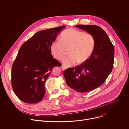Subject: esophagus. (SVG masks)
I'll return each instance as SVG.
<instances>
[{
	"label": "esophagus",
	"instance_id": "34e87169",
	"mask_svg": "<svg viewBox=\"0 0 129 129\" xmlns=\"http://www.w3.org/2000/svg\"><path fill=\"white\" fill-rule=\"evenodd\" d=\"M66 69H67V67L64 66V64H62L61 65V69H62V70H66Z\"/></svg>",
	"mask_w": 129,
	"mask_h": 129
}]
</instances>
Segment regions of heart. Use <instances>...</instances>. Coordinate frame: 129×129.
<instances>
[{
	"label": "heart",
	"instance_id": "heart-1",
	"mask_svg": "<svg viewBox=\"0 0 129 129\" xmlns=\"http://www.w3.org/2000/svg\"><path fill=\"white\" fill-rule=\"evenodd\" d=\"M95 46V40L92 34L69 28L61 33L60 40L51 44L50 51L54 58L61 60L70 49V55L64 59L63 63L67 67H72L78 62H86L92 55Z\"/></svg>",
	"mask_w": 129,
	"mask_h": 129
}]
</instances>
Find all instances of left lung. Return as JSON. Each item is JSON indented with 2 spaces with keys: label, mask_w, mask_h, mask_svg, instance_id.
I'll use <instances>...</instances> for the list:
<instances>
[{
  "label": "left lung",
  "mask_w": 129,
  "mask_h": 129,
  "mask_svg": "<svg viewBox=\"0 0 129 129\" xmlns=\"http://www.w3.org/2000/svg\"><path fill=\"white\" fill-rule=\"evenodd\" d=\"M76 27L92 34L95 46L90 58L85 63L64 71L67 85L74 90L88 92L104 83L112 71L114 46L106 32L96 25H78Z\"/></svg>",
  "instance_id": "1"
}]
</instances>
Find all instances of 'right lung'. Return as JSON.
Instances as JSON below:
<instances>
[{
  "mask_svg": "<svg viewBox=\"0 0 129 129\" xmlns=\"http://www.w3.org/2000/svg\"><path fill=\"white\" fill-rule=\"evenodd\" d=\"M65 26L37 33L20 47L12 68L11 82L17 97L28 104L43 100L45 83L54 67L61 63L53 58L50 51L51 44Z\"/></svg>",
  "mask_w": 129,
  "mask_h": 129,
  "instance_id": "add662e5",
  "label": "right lung"
}]
</instances>
